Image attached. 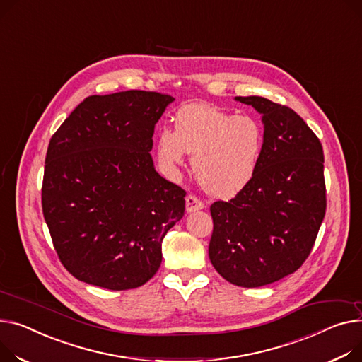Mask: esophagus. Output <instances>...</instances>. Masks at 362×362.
I'll list each match as a JSON object with an SVG mask.
<instances>
[{
  "instance_id": "obj_1",
  "label": "esophagus",
  "mask_w": 362,
  "mask_h": 362,
  "mask_svg": "<svg viewBox=\"0 0 362 362\" xmlns=\"http://www.w3.org/2000/svg\"><path fill=\"white\" fill-rule=\"evenodd\" d=\"M204 208V202L199 201L197 197L194 195H187L186 197V211L190 214V212H195V211H199Z\"/></svg>"
}]
</instances>
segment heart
I'll use <instances>...</instances> for the list:
<instances>
[{
	"mask_svg": "<svg viewBox=\"0 0 362 362\" xmlns=\"http://www.w3.org/2000/svg\"><path fill=\"white\" fill-rule=\"evenodd\" d=\"M263 148V131L250 116H235L209 105L183 107L175 129L156 139L160 165L167 172L192 154V172L206 194L231 198L253 179Z\"/></svg>",
	"mask_w": 362,
	"mask_h": 362,
	"instance_id": "heart-1",
	"label": "heart"
}]
</instances>
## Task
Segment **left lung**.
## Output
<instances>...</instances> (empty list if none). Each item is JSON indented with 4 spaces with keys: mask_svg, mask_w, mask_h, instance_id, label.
I'll return each instance as SVG.
<instances>
[{
    "mask_svg": "<svg viewBox=\"0 0 362 362\" xmlns=\"http://www.w3.org/2000/svg\"><path fill=\"white\" fill-rule=\"evenodd\" d=\"M260 113L263 148L250 183L214 202L209 260L228 282L257 288L294 274L326 212L323 148L290 107L260 95L234 98Z\"/></svg>",
    "mask_w": 362,
    "mask_h": 362,
    "instance_id": "8db88e82",
    "label": "left lung"
}]
</instances>
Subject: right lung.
<instances>
[{"mask_svg":"<svg viewBox=\"0 0 362 362\" xmlns=\"http://www.w3.org/2000/svg\"><path fill=\"white\" fill-rule=\"evenodd\" d=\"M172 95L128 90L90 95L51 138L42 208L55 250L77 279L113 291L146 284L185 190L163 179L150 151Z\"/></svg>","mask_w":362,"mask_h":362,"instance_id":"1","label":"right lung"}]
</instances>
